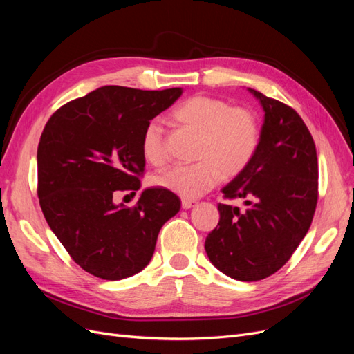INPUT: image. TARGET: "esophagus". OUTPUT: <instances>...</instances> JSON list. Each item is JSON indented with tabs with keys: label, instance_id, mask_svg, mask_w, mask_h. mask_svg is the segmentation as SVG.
<instances>
[{
	"label": "esophagus",
	"instance_id": "obj_1",
	"mask_svg": "<svg viewBox=\"0 0 354 354\" xmlns=\"http://www.w3.org/2000/svg\"><path fill=\"white\" fill-rule=\"evenodd\" d=\"M196 205V201H192V199H181V208L183 209H190L192 207Z\"/></svg>",
	"mask_w": 354,
	"mask_h": 354
}]
</instances>
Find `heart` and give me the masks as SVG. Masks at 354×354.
I'll list each match as a JSON object with an SVG mask.
<instances>
[{"label":"heart","mask_w":354,"mask_h":354,"mask_svg":"<svg viewBox=\"0 0 354 354\" xmlns=\"http://www.w3.org/2000/svg\"><path fill=\"white\" fill-rule=\"evenodd\" d=\"M178 125L199 134L192 165H173L153 177V183L168 192L195 199L216 186L223 174L238 176L252 159L259 145L257 116L245 108H232L221 99L195 95L171 112ZM142 152L147 162L167 160L164 130L158 121L147 122L142 134Z\"/></svg>","instance_id":"obj_1"}]
</instances>
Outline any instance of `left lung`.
Listing matches in <instances>:
<instances>
[{
	"label": "left lung",
	"instance_id": "left-lung-1",
	"mask_svg": "<svg viewBox=\"0 0 354 354\" xmlns=\"http://www.w3.org/2000/svg\"><path fill=\"white\" fill-rule=\"evenodd\" d=\"M264 111L255 153L223 187L243 198L245 211L218 203L220 221L205 239L209 261L232 279L261 281L291 259L312 224L317 203L313 137L292 108L248 88Z\"/></svg>",
	"mask_w": 354,
	"mask_h": 354
}]
</instances>
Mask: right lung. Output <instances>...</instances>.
Instances as JSON below:
<instances>
[{
  "mask_svg": "<svg viewBox=\"0 0 354 354\" xmlns=\"http://www.w3.org/2000/svg\"><path fill=\"white\" fill-rule=\"evenodd\" d=\"M181 93L106 85L62 106L46 124L37 152L39 205L85 272L106 281L142 272L160 227L180 211V199L162 187L145 189L134 208L115 196L140 189L145 127Z\"/></svg>",
  "mask_w": 354,
  "mask_h": 354,
  "instance_id": "obj_1",
  "label": "right lung"
}]
</instances>
